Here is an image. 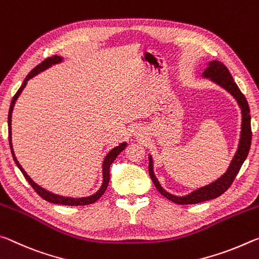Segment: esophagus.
Wrapping results in <instances>:
<instances>
[{"mask_svg": "<svg viewBox=\"0 0 259 259\" xmlns=\"http://www.w3.org/2000/svg\"><path fill=\"white\" fill-rule=\"evenodd\" d=\"M134 134H135V135H138V137H142V135H141V134H142V132H141V131H140V130H139V131H135Z\"/></svg>", "mask_w": 259, "mask_h": 259, "instance_id": "obj_1", "label": "esophagus"}]
</instances>
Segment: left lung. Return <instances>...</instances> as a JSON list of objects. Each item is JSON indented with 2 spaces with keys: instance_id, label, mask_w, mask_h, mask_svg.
I'll use <instances>...</instances> for the list:
<instances>
[{
  "instance_id": "left-lung-1",
  "label": "left lung",
  "mask_w": 259,
  "mask_h": 259,
  "mask_svg": "<svg viewBox=\"0 0 259 259\" xmlns=\"http://www.w3.org/2000/svg\"><path fill=\"white\" fill-rule=\"evenodd\" d=\"M202 77L209 79L210 81L224 88L236 100L237 105L241 109V114H242L239 146H237L234 157L232 158V162L230 163V166H228L226 172L222 177L212 181L211 184L195 189L192 193L184 195V196H177V195L169 194L160 186L154 172V159H152V156L149 155V176L152 182H154L156 188L164 197L177 203V204H196V203L213 200V198H217L220 195L225 193L231 187L232 182L234 181L236 175L239 173L241 166H242V164L244 163L249 154L250 146H251V124H250L251 117H250L248 102L239 90V87H237V84L235 83L227 67L222 62L211 61L207 63L205 70L202 72Z\"/></svg>"
}]
</instances>
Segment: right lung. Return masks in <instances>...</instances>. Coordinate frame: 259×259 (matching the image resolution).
I'll return each instance as SVG.
<instances>
[{"instance_id": "obj_1", "label": "right lung", "mask_w": 259, "mask_h": 259, "mask_svg": "<svg viewBox=\"0 0 259 259\" xmlns=\"http://www.w3.org/2000/svg\"><path fill=\"white\" fill-rule=\"evenodd\" d=\"M64 61V58L61 57V56H57V55H54L53 57H49L45 59L44 62L39 64L37 66L34 67V69L29 72L27 74V77L25 78L24 82L22 84V87L19 88L18 92L16 93V95L14 96V99L11 101V104H10V109H9V114H8V127H9V143H10V149H11V154H12V157H14V160L18 168L22 171V173L25 177V179L28 181V184L32 186L33 189L35 190V192L40 195V196L44 198V200L48 201L50 203H56V204H63V205H87V204H92V203L96 202L99 198L102 196V195L104 194L105 190H107V187L109 185V180H110V166H111V164L114 162V159L117 158V156L120 154V152L125 149L127 143L126 142H121L118 145L117 147L112 148L111 150H110L107 156H105L104 159H103V164H102V177H103V180H102V185L100 189L97 190L96 193H94L91 196H84V197H67V196H62V195H57V194H54L52 192H49V190H47L45 188H42L41 186H39L37 184H35L29 176L27 175L26 172H25V169L22 167V165L19 164L18 159L16 158V155H15V151H14V148H12V138H11V118H12V110H14V107L16 104V101L18 99L19 95L22 94L23 90L25 88V86L27 84V81L29 79H32L33 77H35L36 74H39L40 72L45 71L47 69H49V67H52L55 64H59V63H62Z\"/></svg>"}]
</instances>
